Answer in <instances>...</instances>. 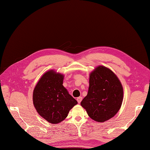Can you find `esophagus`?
<instances>
[{"label": "esophagus", "instance_id": "1", "mask_svg": "<svg viewBox=\"0 0 150 150\" xmlns=\"http://www.w3.org/2000/svg\"><path fill=\"white\" fill-rule=\"evenodd\" d=\"M82 97H78V98L76 99V100H77V102H79V103H80L81 102V100H82Z\"/></svg>", "mask_w": 150, "mask_h": 150}]
</instances>
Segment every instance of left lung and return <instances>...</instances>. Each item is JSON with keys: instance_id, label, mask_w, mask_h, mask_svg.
<instances>
[{"instance_id": "left-lung-1", "label": "left lung", "mask_w": 150, "mask_h": 150, "mask_svg": "<svg viewBox=\"0 0 150 150\" xmlns=\"http://www.w3.org/2000/svg\"><path fill=\"white\" fill-rule=\"evenodd\" d=\"M87 96L81 102L90 118L105 122L118 112L123 100L122 84L110 69L99 66L89 74Z\"/></svg>"}]
</instances>
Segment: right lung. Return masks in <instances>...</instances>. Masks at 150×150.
Here are the masks:
<instances>
[{"instance_id": "add662e5", "label": "right lung", "mask_w": 150, "mask_h": 150, "mask_svg": "<svg viewBox=\"0 0 150 150\" xmlns=\"http://www.w3.org/2000/svg\"><path fill=\"white\" fill-rule=\"evenodd\" d=\"M64 75L54 70L46 71L33 91V103L37 113L51 124L64 120L78 103L62 85Z\"/></svg>"}]
</instances>
